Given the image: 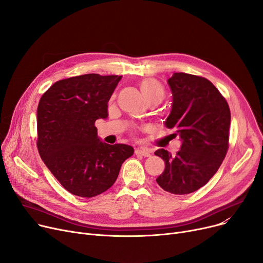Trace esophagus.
Masks as SVG:
<instances>
[{"mask_svg":"<svg viewBox=\"0 0 263 263\" xmlns=\"http://www.w3.org/2000/svg\"><path fill=\"white\" fill-rule=\"evenodd\" d=\"M135 155L143 156V157H150V151L143 148H137L135 149Z\"/></svg>","mask_w":263,"mask_h":263,"instance_id":"esophagus-1","label":"esophagus"}]
</instances>
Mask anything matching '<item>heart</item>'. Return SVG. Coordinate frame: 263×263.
Wrapping results in <instances>:
<instances>
[{"mask_svg":"<svg viewBox=\"0 0 263 263\" xmlns=\"http://www.w3.org/2000/svg\"><path fill=\"white\" fill-rule=\"evenodd\" d=\"M140 87L147 102L156 100L160 103L164 99L165 90L161 83L156 79L148 78L143 80L140 83Z\"/></svg>","mask_w":263,"mask_h":263,"instance_id":"heart-1","label":"heart"}]
</instances>
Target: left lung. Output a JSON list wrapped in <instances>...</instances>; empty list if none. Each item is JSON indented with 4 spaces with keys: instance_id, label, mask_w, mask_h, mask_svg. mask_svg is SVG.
Instances as JSON below:
<instances>
[{
    "instance_id": "obj_1",
    "label": "left lung",
    "mask_w": 263,
    "mask_h": 263,
    "mask_svg": "<svg viewBox=\"0 0 263 263\" xmlns=\"http://www.w3.org/2000/svg\"><path fill=\"white\" fill-rule=\"evenodd\" d=\"M173 105L165 126L176 129L182 145L175 157L165 149L155 155L165 162L158 184L176 195L208 183L226 157L230 109L224 97L202 77L176 72L167 81Z\"/></svg>"
}]
</instances>
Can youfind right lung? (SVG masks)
I'll return each instance as SVG.
<instances>
[{"label":"right lung","instance_id":"1","mask_svg":"<svg viewBox=\"0 0 263 263\" xmlns=\"http://www.w3.org/2000/svg\"><path fill=\"white\" fill-rule=\"evenodd\" d=\"M120 76L88 73L55 82L37 108V148L53 176L69 193L95 197L112 186L134 149L108 145L95 121L107 117V102Z\"/></svg>","mask_w":263,"mask_h":263}]
</instances>
